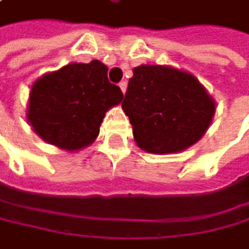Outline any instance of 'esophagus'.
I'll return each mask as SVG.
<instances>
[{"mask_svg":"<svg viewBox=\"0 0 249 249\" xmlns=\"http://www.w3.org/2000/svg\"><path fill=\"white\" fill-rule=\"evenodd\" d=\"M119 87H121L122 93H125V91H127V81H122V82H119Z\"/></svg>","mask_w":249,"mask_h":249,"instance_id":"obj_1","label":"esophagus"}]
</instances>
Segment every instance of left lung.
<instances>
[{"label":"left lung","mask_w":249,"mask_h":249,"mask_svg":"<svg viewBox=\"0 0 249 249\" xmlns=\"http://www.w3.org/2000/svg\"><path fill=\"white\" fill-rule=\"evenodd\" d=\"M122 108L138 145L148 153H178L196 143L214 116V101L190 73L139 66L128 81Z\"/></svg>","instance_id":"1"}]
</instances>
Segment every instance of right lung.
<instances>
[{"label": "right lung", "instance_id": "right-lung-1", "mask_svg": "<svg viewBox=\"0 0 249 249\" xmlns=\"http://www.w3.org/2000/svg\"><path fill=\"white\" fill-rule=\"evenodd\" d=\"M99 61L69 64L44 74L33 84L27 119L38 135L64 150L90 145L99 135L101 122L124 94L107 78Z\"/></svg>", "mask_w": 249, "mask_h": 249}]
</instances>
